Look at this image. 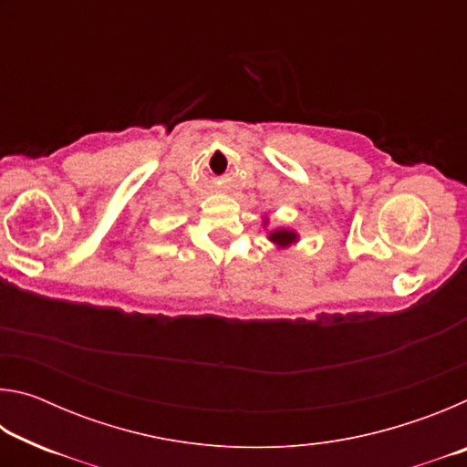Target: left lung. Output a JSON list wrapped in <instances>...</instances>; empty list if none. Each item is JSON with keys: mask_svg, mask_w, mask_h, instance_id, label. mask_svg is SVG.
Instances as JSON below:
<instances>
[{"mask_svg": "<svg viewBox=\"0 0 467 467\" xmlns=\"http://www.w3.org/2000/svg\"><path fill=\"white\" fill-rule=\"evenodd\" d=\"M270 241L275 243V244H280V247H288V244L296 241V234L292 231H284V228H282V231L270 233Z\"/></svg>", "mask_w": 467, "mask_h": 467, "instance_id": "left-lung-1", "label": "left lung"}]
</instances>
